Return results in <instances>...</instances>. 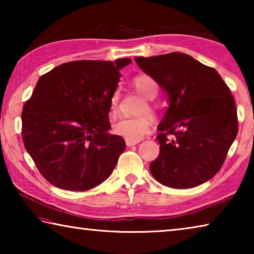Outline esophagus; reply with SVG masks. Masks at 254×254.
<instances>
[{
	"instance_id": "esophagus-1",
	"label": "esophagus",
	"mask_w": 254,
	"mask_h": 254,
	"mask_svg": "<svg viewBox=\"0 0 254 254\" xmlns=\"http://www.w3.org/2000/svg\"><path fill=\"white\" fill-rule=\"evenodd\" d=\"M126 143H127V147H133V145H135V144H137L139 143V141H133V140H126Z\"/></svg>"
}]
</instances>
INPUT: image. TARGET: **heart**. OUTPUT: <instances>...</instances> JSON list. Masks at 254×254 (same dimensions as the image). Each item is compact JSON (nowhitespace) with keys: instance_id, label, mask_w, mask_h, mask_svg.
Instances as JSON below:
<instances>
[{"instance_id":"b5f03b06","label":"heart","mask_w":254,"mask_h":254,"mask_svg":"<svg viewBox=\"0 0 254 254\" xmlns=\"http://www.w3.org/2000/svg\"><path fill=\"white\" fill-rule=\"evenodd\" d=\"M132 85L147 100H153L158 95V83L151 76L137 75L133 78ZM119 102L120 93L115 91L110 97V113L113 117H115L119 112ZM148 112L151 114L154 113V106L150 101L147 102V105L144 104L141 107L140 114H142L141 117L123 118L118 120L112 127L114 134L122 136L126 140H140L141 137H143L147 133H149L150 128H151L152 119L150 117V114H148Z\"/></svg>"}]
</instances>
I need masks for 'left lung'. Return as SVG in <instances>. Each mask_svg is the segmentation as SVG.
<instances>
[{
	"instance_id": "left-lung-1",
	"label": "left lung",
	"mask_w": 254,
	"mask_h": 254,
	"mask_svg": "<svg viewBox=\"0 0 254 254\" xmlns=\"http://www.w3.org/2000/svg\"><path fill=\"white\" fill-rule=\"evenodd\" d=\"M135 62L168 94L170 103L158 127L160 153L150 163L152 176L177 189L207 182L222 168L238 134L229 86L214 68L183 53Z\"/></svg>"
}]
</instances>
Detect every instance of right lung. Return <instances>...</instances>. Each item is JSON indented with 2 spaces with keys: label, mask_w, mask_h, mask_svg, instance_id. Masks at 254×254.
I'll return each mask as SVG.
<instances>
[{
  "label": "right lung",
  "mask_w": 254,
  "mask_h": 254,
  "mask_svg": "<svg viewBox=\"0 0 254 254\" xmlns=\"http://www.w3.org/2000/svg\"><path fill=\"white\" fill-rule=\"evenodd\" d=\"M114 63L78 60L42 75L22 110V140L42 177L66 190H87L104 182L124 149L110 134V97L120 69Z\"/></svg>",
  "instance_id": "add662e5"
}]
</instances>
